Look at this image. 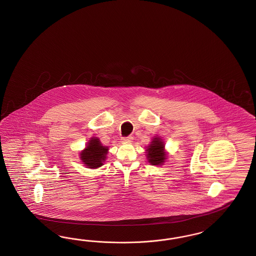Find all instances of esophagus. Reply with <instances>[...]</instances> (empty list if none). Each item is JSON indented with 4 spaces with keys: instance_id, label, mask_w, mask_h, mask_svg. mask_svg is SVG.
<instances>
[{
    "instance_id": "obj_1",
    "label": "esophagus",
    "mask_w": 256,
    "mask_h": 256,
    "mask_svg": "<svg viewBox=\"0 0 256 256\" xmlns=\"http://www.w3.org/2000/svg\"><path fill=\"white\" fill-rule=\"evenodd\" d=\"M132 136H128V137H124V138H123L124 142H132Z\"/></svg>"
}]
</instances>
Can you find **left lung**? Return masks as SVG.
<instances>
[{
	"label": "left lung",
	"mask_w": 256,
	"mask_h": 256,
	"mask_svg": "<svg viewBox=\"0 0 256 256\" xmlns=\"http://www.w3.org/2000/svg\"><path fill=\"white\" fill-rule=\"evenodd\" d=\"M164 142L159 136L153 137L150 144L146 146V156L150 164L162 166L168 159V152L164 148Z\"/></svg>",
	"instance_id": "left-lung-1"
}]
</instances>
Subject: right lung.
I'll return each mask as SVG.
<instances>
[{
    "label": "right lung",
    "mask_w": 256,
    "mask_h": 256,
    "mask_svg": "<svg viewBox=\"0 0 256 256\" xmlns=\"http://www.w3.org/2000/svg\"><path fill=\"white\" fill-rule=\"evenodd\" d=\"M108 148L101 144L99 138L92 137L88 140L85 148L81 150L80 159L87 168H100L106 162Z\"/></svg>",
    "instance_id": "add662e5"
}]
</instances>
